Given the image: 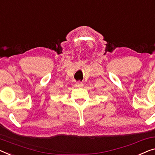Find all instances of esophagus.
<instances>
[{
  "instance_id": "1",
  "label": "esophagus",
  "mask_w": 155,
  "mask_h": 155,
  "mask_svg": "<svg viewBox=\"0 0 155 155\" xmlns=\"http://www.w3.org/2000/svg\"><path fill=\"white\" fill-rule=\"evenodd\" d=\"M83 85H84V84L81 82H77V84H76V86H77V87H82Z\"/></svg>"
}]
</instances>
